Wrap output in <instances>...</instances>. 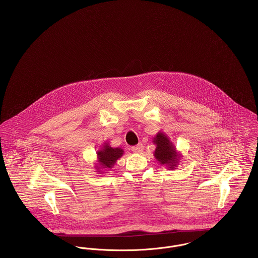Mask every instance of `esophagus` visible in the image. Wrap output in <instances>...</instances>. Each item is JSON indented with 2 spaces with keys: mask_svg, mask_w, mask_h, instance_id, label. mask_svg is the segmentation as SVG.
Returning a JSON list of instances; mask_svg holds the SVG:
<instances>
[{
  "mask_svg": "<svg viewBox=\"0 0 258 258\" xmlns=\"http://www.w3.org/2000/svg\"><path fill=\"white\" fill-rule=\"evenodd\" d=\"M143 150V144L142 143H138L136 146H133L132 147V151L135 152V153H140Z\"/></svg>",
  "mask_w": 258,
  "mask_h": 258,
  "instance_id": "1",
  "label": "esophagus"
}]
</instances>
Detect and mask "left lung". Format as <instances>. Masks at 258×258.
<instances>
[{"instance_id": "8db88e82", "label": "left lung", "mask_w": 258, "mask_h": 258, "mask_svg": "<svg viewBox=\"0 0 258 258\" xmlns=\"http://www.w3.org/2000/svg\"><path fill=\"white\" fill-rule=\"evenodd\" d=\"M153 141L157 145L154 155L160 164L167 165L169 168L176 167L178 164V155L168 138L162 133H159Z\"/></svg>"}]
</instances>
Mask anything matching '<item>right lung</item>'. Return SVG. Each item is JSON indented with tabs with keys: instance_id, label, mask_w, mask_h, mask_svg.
I'll return each mask as SVG.
<instances>
[{
	"instance_id": "obj_1",
	"label": "right lung",
	"mask_w": 258,
	"mask_h": 258,
	"mask_svg": "<svg viewBox=\"0 0 258 258\" xmlns=\"http://www.w3.org/2000/svg\"><path fill=\"white\" fill-rule=\"evenodd\" d=\"M122 149L121 148H112L105 143L104 148L102 150L97 152L98 155V162L100 167L103 168H111L116 163V161L121 158L122 155Z\"/></svg>"
}]
</instances>
